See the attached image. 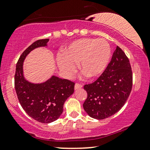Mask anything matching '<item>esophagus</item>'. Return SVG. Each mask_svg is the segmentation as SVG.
<instances>
[{"mask_svg": "<svg viewBox=\"0 0 150 150\" xmlns=\"http://www.w3.org/2000/svg\"><path fill=\"white\" fill-rule=\"evenodd\" d=\"M83 87V85H81V84L80 83H76L75 84V86H74V89H81V88Z\"/></svg>", "mask_w": 150, "mask_h": 150, "instance_id": "obj_1", "label": "esophagus"}]
</instances>
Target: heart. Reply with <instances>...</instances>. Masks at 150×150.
<instances>
[{"label":"heart","mask_w":150,"mask_h":150,"mask_svg":"<svg viewBox=\"0 0 150 150\" xmlns=\"http://www.w3.org/2000/svg\"><path fill=\"white\" fill-rule=\"evenodd\" d=\"M110 47L104 39L83 38L74 41L63 50L57 63L59 69L67 77H71L76 70L89 78H96L103 73L110 57Z\"/></svg>","instance_id":"heart-1"}]
</instances>
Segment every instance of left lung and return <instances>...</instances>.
<instances>
[{
	"mask_svg": "<svg viewBox=\"0 0 150 150\" xmlns=\"http://www.w3.org/2000/svg\"><path fill=\"white\" fill-rule=\"evenodd\" d=\"M132 87L130 61L122 49L117 46L104 72L93 83L84 86L87 93L84 109L94 119L109 117L124 105Z\"/></svg>",
	"mask_w": 150,
	"mask_h": 150,
	"instance_id": "left-lung-1",
	"label": "left lung"
}]
</instances>
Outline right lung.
<instances>
[{
  "mask_svg": "<svg viewBox=\"0 0 150 150\" xmlns=\"http://www.w3.org/2000/svg\"><path fill=\"white\" fill-rule=\"evenodd\" d=\"M49 39L33 43L20 55L16 64L14 85L22 107L30 117L39 122L48 124L58 119L63 110V104L74 93V82L52 76L41 84H33L23 76L22 65L28 53L33 49L46 46Z\"/></svg>",
  "mask_w": 150,
  "mask_h": 150,
  "instance_id": "obj_1",
  "label": "right lung"
}]
</instances>
